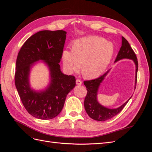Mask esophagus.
Here are the masks:
<instances>
[{"instance_id": "obj_1", "label": "esophagus", "mask_w": 152, "mask_h": 152, "mask_svg": "<svg viewBox=\"0 0 152 152\" xmlns=\"http://www.w3.org/2000/svg\"><path fill=\"white\" fill-rule=\"evenodd\" d=\"M76 84H77V85L80 86V85H81V84H82V80H80L79 79H77V80H76Z\"/></svg>"}]
</instances>
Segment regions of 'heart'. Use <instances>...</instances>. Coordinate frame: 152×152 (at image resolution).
Masks as SVG:
<instances>
[{"label": "heart", "mask_w": 152, "mask_h": 152, "mask_svg": "<svg viewBox=\"0 0 152 152\" xmlns=\"http://www.w3.org/2000/svg\"><path fill=\"white\" fill-rule=\"evenodd\" d=\"M114 53V46L101 37L91 35L75 40L73 49L62 53L63 65L70 73L80 70L89 79L99 77L107 68Z\"/></svg>", "instance_id": "obj_1"}]
</instances>
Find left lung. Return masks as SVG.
<instances>
[{"mask_svg": "<svg viewBox=\"0 0 152 152\" xmlns=\"http://www.w3.org/2000/svg\"><path fill=\"white\" fill-rule=\"evenodd\" d=\"M124 58L132 59L135 63V85L136 86L137 73V69H138V62H137L136 55L134 52V50L132 49V48L131 47L130 44H129L128 41L124 38V37H122V46L120 49V50L118 51V53L117 54V56L115 62ZM108 72V71L104 73L102 76L97 78V79L90 80H85L84 82V84L86 87V89L87 91L84 99L85 110L87 113L88 114V115L91 118H93L94 120L97 121H107L108 119L112 118L114 116L117 115L118 113H119L122 111V109L124 108V107H125L127 102H129V100L131 98V97L125 103L121 106V107L116 109H109L107 108H105L98 102L96 96H97L98 87L100 84L102 83V82L104 79L105 76L107 75Z\"/></svg>", "mask_w": 152, "mask_h": 152, "instance_id": "1", "label": "left lung"}]
</instances>
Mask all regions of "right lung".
I'll return each mask as SVG.
<instances>
[{"label": "right lung", "instance_id": "right-lung-1", "mask_svg": "<svg viewBox=\"0 0 152 152\" xmlns=\"http://www.w3.org/2000/svg\"><path fill=\"white\" fill-rule=\"evenodd\" d=\"M66 32L63 30L40 31L31 35L22 45L16 63L15 81L24 107L32 116L42 120L56 117L61 112L66 96L75 86V77L60 70ZM43 60L50 69L52 80L44 91L30 89L28 76L34 62Z\"/></svg>", "mask_w": 152, "mask_h": 152}]
</instances>
